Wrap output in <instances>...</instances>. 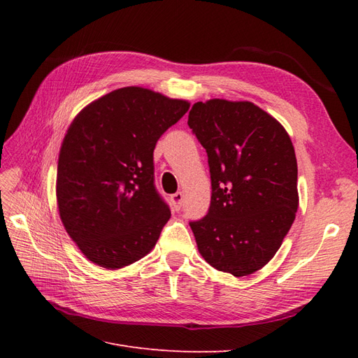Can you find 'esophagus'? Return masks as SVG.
Here are the masks:
<instances>
[{
    "instance_id": "obj_1",
    "label": "esophagus",
    "mask_w": 358,
    "mask_h": 358,
    "mask_svg": "<svg viewBox=\"0 0 358 358\" xmlns=\"http://www.w3.org/2000/svg\"><path fill=\"white\" fill-rule=\"evenodd\" d=\"M171 203H173V208H175V210H180L182 203H183V192L178 191L176 194H173Z\"/></svg>"
}]
</instances>
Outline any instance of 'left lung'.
I'll return each instance as SVG.
<instances>
[{
  "mask_svg": "<svg viewBox=\"0 0 358 358\" xmlns=\"http://www.w3.org/2000/svg\"><path fill=\"white\" fill-rule=\"evenodd\" d=\"M188 125L208 152V215L189 222L216 270L246 276L275 257L299 208L297 159L287 129L251 101L192 106Z\"/></svg>",
  "mask_w": 358,
  "mask_h": 358,
  "instance_id": "obj_1",
  "label": "left lung"
}]
</instances>
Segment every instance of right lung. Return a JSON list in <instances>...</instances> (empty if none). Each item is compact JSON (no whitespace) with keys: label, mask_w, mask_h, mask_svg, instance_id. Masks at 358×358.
I'll return each instance as SVG.
<instances>
[{"label":"right lung","mask_w":358,"mask_h":358,"mask_svg":"<svg viewBox=\"0 0 358 358\" xmlns=\"http://www.w3.org/2000/svg\"><path fill=\"white\" fill-rule=\"evenodd\" d=\"M188 109L187 100L125 86L73 119L59 149L57 203L91 263L117 270L154 249L171 215L154 185V149Z\"/></svg>","instance_id":"right-lung-1"}]
</instances>
